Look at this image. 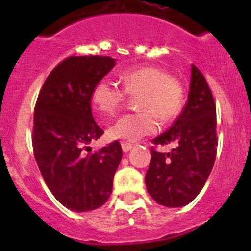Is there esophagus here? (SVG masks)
I'll return each instance as SVG.
<instances>
[{
	"mask_svg": "<svg viewBox=\"0 0 251 251\" xmlns=\"http://www.w3.org/2000/svg\"><path fill=\"white\" fill-rule=\"evenodd\" d=\"M122 145V150H123V152H128V151L130 150V148L133 147V145L132 143H129V142H122L121 143Z\"/></svg>",
	"mask_w": 251,
	"mask_h": 251,
	"instance_id": "esophagus-1",
	"label": "esophagus"
}]
</instances>
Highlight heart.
<instances>
[{"instance_id":"b5f03b06","label":"heart","mask_w":251,"mask_h":251,"mask_svg":"<svg viewBox=\"0 0 251 251\" xmlns=\"http://www.w3.org/2000/svg\"><path fill=\"white\" fill-rule=\"evenodd\" d=\"M123 88L103 77L95 84L92 92L94 109L103 117H113L123 108L128 95L138 97V109L118 119L109 129L115 139L137 141L156 133L158 119L163 123L174 121L182 112L185 88L178 77L170 75L163 69L142 66L129 69L121 75Z\"/></svg>"}]
</instances>
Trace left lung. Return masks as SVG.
Returning <instances> with one entry per match:
<instances>
[{
    "label": "left lung",
    "instance_id": "1",
    "mask_svg": "<svg viewBox=\"0 0 251 251\" xmlns=\"http://www.w3.org/2000/svg\"><path fill=\"white\" fill-rule=\"evenodd\" d=\"M217 142L214 97L202 73L192 65L185 108L170 129L152 139L146 186L153 200L167 207L191 202L214 167ZM168 143H176L170 153L155 150L156 145Z\"/></svg>",
    "mask_w": 251,
    "mask_h": 251
}]
</instances>
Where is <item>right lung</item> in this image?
Wrapping results in <instances>:
<instances>
[{"instance_id":"right-lung-1","label":"right lung","mask_w":251,"mask_h":251,"mask_svg":"<svg viewBox=\"0 0 251 251\" xmlns=\"http://www.w3.org/2000/svg\"><path fill=\"white\" fill-rule=\"evenodd\" d=\"M114 61L100 55L66 57L49 74L35 104V159L51 194L74 211H90L108 201L123 156L118 141L85 152L104 133L93 118V88Z\"/></svg>"}]
</instances>
